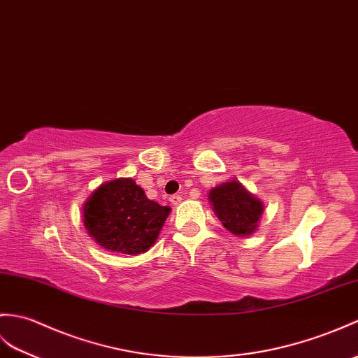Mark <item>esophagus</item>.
Masks as SVG:
<instances>
[{
    "label": "esophagus",
    "instance_id": "obj_1",
    "mask_svg": "<svg viewBox=\"0 0 358 358\" xmlns=\"http://www.w3.org/2000/svg\"><path fill=\"white\" fill-rule=\"evenodd\" d=\"M181 199H182V196H181V195H178V194H176V195H171V196H169V201H171L173 206L180 204V203H181Z\"/></svg>",
    "mask_w": 358,
    "mask_h": 358
}]
</instances>
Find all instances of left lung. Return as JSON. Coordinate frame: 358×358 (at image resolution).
Segmentation results:
<instances>
[{
	"instance_id": "left-lung-1",
	"label": "left lung",
	"mask_w": 358,
	"mask_h": 358,
	"mask_svg": "<svg viewBox=\"0 0 358 358\" xmlns=\"http://www.w3.org/2000/svg\"><path fill=\"white\" fill-rule=\"evenodd\" d=\"M209 198L215 213L229 231L238 236L253 234L262 213V204L238 181L222 182L210 190Z\"/></svg>"
}]
</instances>
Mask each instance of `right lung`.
<instances>
[{
    "label": "right lung",
    "instance_id": "1",
    "mask_svg": "<svg viewBox=\"0 0 358 358\" xmlns=\"http://www.w3.org/2000/svg\"><path fill=\"white\" fill-rule=\"evenodd\" d=\"M171 209L148 199L131 178L105 182L84 206V222L99 245L111 252L138 255L149 250Z\"/></svg>",
    "mask_w": 358,
    "mask_h": 358
}]
</instances>
